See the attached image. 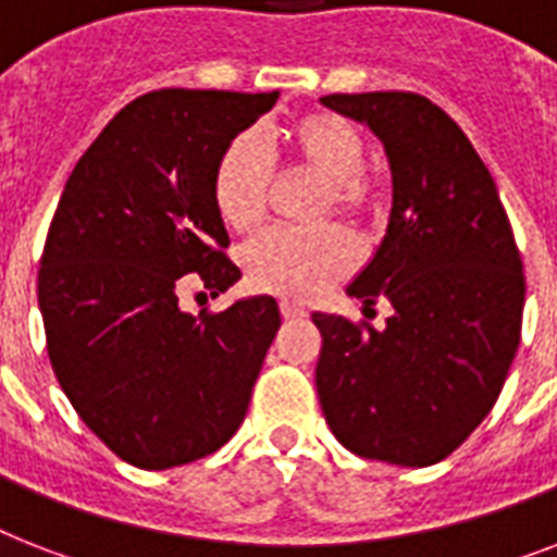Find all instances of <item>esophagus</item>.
<instances>
[{
	"label": "esophagus",
	"instance_id": "obj_1",
	"mask_svg": "<svg viewBox=\"0 0 557 557\" xmlns=\"http://www.w3.org/2000/svg\"><path fill=\"white\" fill-rule=\"evenodd\" d=\"M280 314H283L286 321H304L306 309H304V306L288 304V300H283V304H280Z\"/></svg>",
	"mask_w": 557,
	"mask_h": 557
}]
</instances>
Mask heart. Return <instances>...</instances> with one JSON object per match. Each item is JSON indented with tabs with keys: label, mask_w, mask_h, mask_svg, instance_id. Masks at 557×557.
<instances>
[{
	"label": "heart",
	"mask_w": 557,
	"mask_h": 557,
	"mask_svg": "<svg viewBox=\"0 0 557 557\" xmlns=\"http://www.w3.org/2000/svg\"><path fill=\"white\" fill-rule=\"evenodd\" d=\"M292 164L321 178L318 216L338 213L364 219L379 210L375 178L361 168L364 138L358 126L335 112H312L283 129ZM274 170L257 135L243 133L225 144L213 168V205L231 231H251L269 208ZM356 262L352 243L338 227L288 231L277 227L245 245L243 269L248 286L262 295L309 304L332 283L347 277Z\"/></svg>",
	"instance_id": "b5f03b06"
}]
</instances>
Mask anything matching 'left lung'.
<instances>
[{
	"label": "left lung",
	"instance_id": "left-lung-1",
	"mask_svg": "<svg viewBox=\"0 0 557 557\" xmlns=\"http://www.w3.org/2000/svg\"><path fill=\"white\" fill-rule=\"evenodd\" d=\"M367 124L393 176L384 239L347 295L387 300L384 330L314 312V384L335 440L364 459L424 468L471 436L520 344L523 262L492 173L466 133L422 95H326Z\"/></svg>",
	"mask_w": 557,
	"mask_h": 557
}]
</instances>
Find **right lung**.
Segmentation results:
<instances>
[{"mask_svg": "<svg viewBox=\"0 0 557 557\" xmlns=\"http://www.w3.org/2000/svg\"><path fill=\"white\" fill-rule=\"evenodd\" d=\"M280 91L159 89L135 98L65 182L39 260L48 358L89 431L135 468L219 450L243 424L280 330L274 297L190 314L178 288L239 280L213 168Z\"/></svg>", "mask_w": 557, "mask_h": 557, "instance_id": "obj_1", "label": "right lung"}]
</instances>
